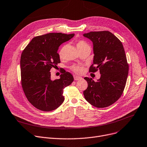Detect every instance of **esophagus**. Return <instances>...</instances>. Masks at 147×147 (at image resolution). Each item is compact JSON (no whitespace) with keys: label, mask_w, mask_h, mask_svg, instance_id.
Returning <instances> with one entry per match:
<instances>
[{"label":"esophagus","mask_w":147,"mask_h":147,"mask_svg":"<svg viewBox=\"0 0 147 147\" xmlns=\"http://www.w3.org/2000/svg\"><path fill=\"white\" fill-rule=\"evenodd\" d=\"M82 78L81 77H80V76H74V80H76V81L79 80H81Z\"/></svg>","instance_id":"1"}]
</instances>
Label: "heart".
I'll return each mask as SVG.
<instances>
[{"mask_svg":"<svg viewBox=\"0 0 147 147\" xmlns=\"http://www.w3.org/2000/svg\"><path fill=\"white\" fill-rule=\"evenodd\" d=\"M76 46H77V47L78 48V49L82 48L83 47L89 46L88 44L86 41L83 40H77L76 41ZM64 49H65V46H63L59 51L58 54H59V56L60 59H61L63 57ZM70 69L73 72L77 73V74L82 73L84 70L83 67L82 65H73L71 67Z\"/></svg>","mask_w":147,"mask_h":147,"instance_id":"1","label":"heart"}]
</instances>
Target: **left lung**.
<instances>
[{
	"instance_id": "left-lung-1",
	"label": "left lung",
	"mask_w": 147,
	"mask_h": 147,
	"mask_svg": "<svg viewBox=\"0 0 147 147\" xmlns=\"http://www.w3.org/2000/svg\"><path fill=\"white\" fill-rule=\"evenodd\" d=\"M93 43L94 60L89 72L100 70L97 82L84 77L88 87L83 91L87 102L105 108L116 102L124 91L129 66L121 42L109 31L90 32L83 34Z\"/></svg>"
}]
</instances>
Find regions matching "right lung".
<instances>
[{
    "label": "right lung",
    "instance_id": "1",
    "mask_svg": "<svg viewBox=\"0 0 147 147\" xmlns=\"http://www.w3.org/2000/svg\"><path fill=\"white\" fill-rule=\"evenodd\" d=\"M74 34L50 33L34 37L20 57L21 84L28 100L43 111L57 109L63 102L65 87L73 82L69 72L63 70L59 79L52 80L51 69L60 63L59 47Z\"/></svg>",
    "mask_w": 147,
    "mask_h": 147
}]
</instances>
